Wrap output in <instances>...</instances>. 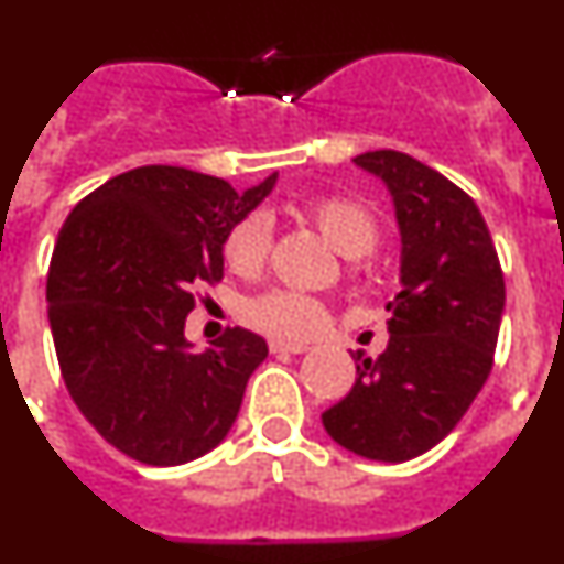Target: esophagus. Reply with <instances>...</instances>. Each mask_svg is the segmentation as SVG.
I'll use <instances>...</instances> for the list:
<instances>
[{
    "label": "esophagus",
    "instance_id": "obj_1",
    "mask_svg": "<svg viewBox=\"0 0 564 564\" xmlns=\"http://www.w3.org/2000/svg\"><path fill=\"white\" fill-rule=\"evenodd\" d=\"M307 344H296V341H271V352H291V356H299V352H305Z\"/></svg>",
    "mask_w": 564,
    "mask_h": 564
}]
</instances>
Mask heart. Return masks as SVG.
I'll return each instance as SVG.
<instances>
[{
	"label": "heart",
	"instance_id": "heart-1",
	"mask_svg": "<svg viewBox=\"0 0 564 564\" xmlns=\"http://www.w3.org/2000/svg\"><path fill=\"white\" fill-rule=\"evenodd\" d=\"M305 214L344 259L370 257L378 248L381 226L364 203L350 197H318L307 203ZM268 253H271V223L257 212L234 223L223 242L226 265L237 276H257L268 262ZM239 313L246 325L279 341H302L316 336L327 325V307L318 299L288 288H273L248 299Z\"/></svg>",
	"mask_w": 564,
	"mask_h": 564
}]
</instances>
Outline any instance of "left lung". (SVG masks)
<instances>
[{
	"label": "left lung",
	"mask_w": 564,
	"mask_h": 564,
	"mask_svg": "<svg viewBox=\"0 0 564 564\" xmlns=\"http://www.w3.org/2000/svg\"><path fill=\"white\" fill-rule=\"evenodd\" d=\"M387 183L401 228V293L390 344L356 358L352 390L322 415L327 435L361 457L403 463L455 430L495 364L506 282L480 208L410 154L352 158Z\"/></svg>",
	"instance_id": "left-lung-1"
}]
</instances>
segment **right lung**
Masks as SVG:
<instances>
[{
    "mask_svg": "<svg viewBox=\"0 0 564 564\" xmlns=\"http://www.w3.org/2000/svg\"><path fill=\"white\" fill-rule=\"evenodd\" d=\"M183 166H141L87 194L62 226L47 318L69 398L98 435L147 466L212 452L237 421L265 338L234 327L192 352L194 288L223 279V242L265 200Z\"/></svg>",
    "mask_w": 564,
    "mask_h": 564,
    "instance_id": "add662e5",
    "label": "right lung"
}]
</instances>
